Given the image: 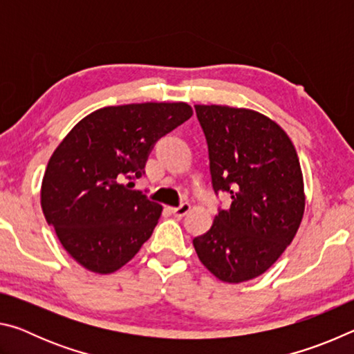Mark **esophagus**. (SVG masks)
Masks as SVG:
<instances>
[{
	"mask_svg": "<svg viewBox=\"0 0 354 354\" xmlns=\"http://www.w3.org/2000/svg\"><path fill=\"white\" fill-rule=\"evenodd\" d=\"M190 207H192V206L189 205V203H183L181 206H178V207H171V212L175 214V217L181 218V217H184V215H187V214H189Z\"/></svg>",
	"mask_w": 354,
	"mask_h": 354,
	"instance_id": "obj_1",
	"label": "esophagus"
}]
</instances>
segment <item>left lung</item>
I'll return each mask as SVG.
<instances>
[{
    "label": "left lung",
    "mask_w": 354,
    "mask_h": 354,
    "mask_svg": "<svg viewBox=\"0 0 354 354\" xmlns=\"http://www.w3.org/2000/svg\"><path fill=\"white\" fill-rule=\"evenodd\" d=\"M195 111L214 190L227 192L232 203L194 247L215 278L239 284L266 273L292 243L306 207L303 171L289 136L263 113L221 104Z\"/></svg>",
    "instance_id": "left-lung-1"
}]
</instances>
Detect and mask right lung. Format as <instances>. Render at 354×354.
I'll use <instances>...</instances> for the list:
<instances>
[{"label": "right lung", "instance_id": "obj_1", "mask_svg": "<svg viewBox=\"0 0 354 354\" xmlns=\"http://www.w3.org/2000/svg\"><path fill=\"white\" fill-rule=\"evenodd\" d=\"M187 103L107 106L77 122L48 160L40 205L65 251L109 274L139 253L162 206L124 178H139L156 140L192 117Z\"/></svg>", "mask_w": 354, "mask_h": 354}]
</instances>
